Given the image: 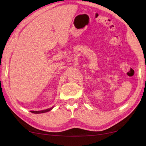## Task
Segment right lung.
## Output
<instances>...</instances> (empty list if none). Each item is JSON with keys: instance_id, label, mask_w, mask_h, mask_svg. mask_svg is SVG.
Segmentation results:
<instances>
[{"instance_id": "right-lung-1", "label": "right lung", "mask_w": 146, "mask_h": 146, "mask_svg": "<svg viewBox=\"0 0 146 146\" xmlns=\"http://www.w3.org/2000/svg\"><path fill=\"white\" fill-rule=\"evenodd\" d=\"M54 107H51L50 108H48V109H46V110H41V111H30L31 113H35V114H39V113H46V112H48L49 111H51Z\"/></svg>"}]
</instances>
